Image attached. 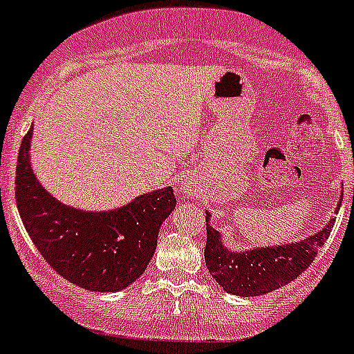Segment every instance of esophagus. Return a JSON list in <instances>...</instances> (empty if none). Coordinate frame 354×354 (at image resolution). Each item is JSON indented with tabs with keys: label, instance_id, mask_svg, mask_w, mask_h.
I'll use <instances>...</instances> for the list:
<instances>
[{
	"label": "esophagus",
	"instance_id": "34e87169",
	"mask_svg": "<svg viewBox=\"0 0 354 354\" xmlns=\"http://www.w3.org/2000/svg\"><path fill=\"white\" fill-rule=\"evenodd\" d=\"M181 192H183L185 196H187V194H192V185L183 181V183H181Z\"/></svg>",
	"mask_w": 354,
	"mask_h": 354
}]
</instances>
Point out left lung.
I'll return each instance as SVG.
<instances>
[{"label": "left lung", "mask_w": 354, "mask_h": 354, "mask_svg": "<svg viewBox=\"0 0 354 354\" xmlns=\"http://www.w3.org/2000/svg\"><path fill=\"white\" fill-rule=\"evenodd\" d=\"M209 222L211 214L206 211L207 234L204 260L213 279L227 293L259 297L288 285L311 266L318 250L328 239L335 220H330L319 232L307 239L281 246H260L239 253L227 250L220 232L213 229Z\"/></svg>", "instance_id": "8db88e82"}]
</instances>
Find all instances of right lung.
<instances>
[{
    "mask_svg": "<svg viewBox=\"0 0 354 354\" xmlns=\"http://www.w3.org/2000/svg\"><path fill=\"white\" fill-rule=\"evenodd\" d=\"M32 125L19 150L15 203L29 237L52 269L91 292H118L145 272L158 229L176 206L173 188H158L111 211H84L52 197L29 160Z\"/></svg>",
    "mask_w": 354,
    "mask_h": 354,
    "instance_id": "add662e5",
    "label": "right lung"
}]
</instances>
